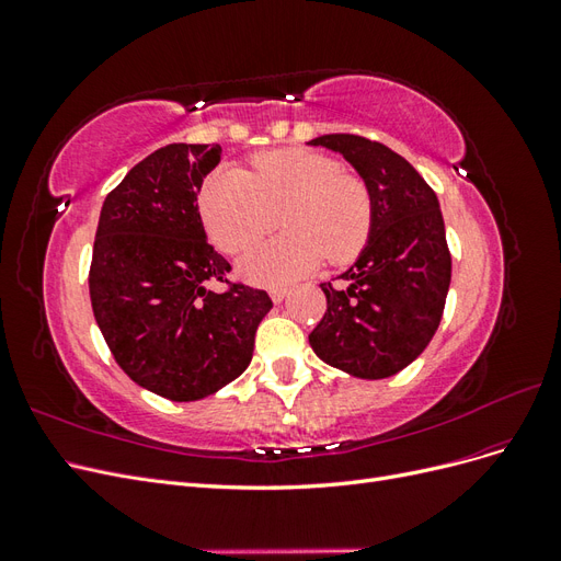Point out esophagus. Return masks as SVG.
Returning <instances> with one entry per match:
<instances>
[{
    "label": "esophagus",
    "instance_id": "obj_1",
    "mask_svg": "<svg viewBox=\"0 0 561 561\" xmlns=\"http://www.w3.org/2000/svg\"><path fill=\"white\" fill-rule=\"evenodd\" d=\"M287 297V287H271V299L280 304Z\"/></svg>",
    "mask_w": 561,
    "mask_h": 561
}]
</instances>
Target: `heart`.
Returning a JSON list of instances; mask_svg holds the SVG:
<instances>
[{
  "label": "heart",
  "instance_id": "1",
  "mask_svg": "<svg viewBox=\"0 0 561 561\" xmlns=\"http://www.w3.org/2000/svg\"><path fill=\"white\" fill-rule=\"evenodd\" d=\"M203 222L225 252L257 243L283 217L285 233L252 250L243 268L260 283L283 285L358 252L371 227L367 182L332 157L307 149H276L252 159V171L225 168L201 194Z\"/></svg>",
  "mask_w": 561,
  "mask_h": 561
}]
</instances>
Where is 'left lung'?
Wrapping results in <instances>:
<instances>
[{"label": "left lung", "instance_id": "8db88e82", "mask_svg": "<svg viewBox=\"0 0 561 561\" xmlns=\"http://www.w3.org/2000/svg\"><path fill=\"white\" fill-rule=\"evenodd\" d=\"M342 154L371 194L360 257L322 283L328 311L309 334L320 360L360 379H386L416 360L443 320L451 280L445 219L431 184L381 142L351 133L311 140Z\"/></svg>", "mask_w": 561, "mask_h": 561}]
</instances>
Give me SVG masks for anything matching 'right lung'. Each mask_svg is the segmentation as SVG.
Here are the masks:
<instances>
[{"label": "right lung", "instance_id": "obj_1", "mask_svg": "<svg viewBox=\"0 0 561 561\" xmlns=\"http://www.w3.org/2000/svg\"><path fill=\"white\" fill-rule=\"evenodd\" d=\"M219 145H165L107 194L89 271L91 307L116 365L151 393L192 402L241 377L266 290L227 278L208 241L198 192ZM208 282L226 290L213 294Z\"/></svg>", "mask_w": 561, "mask_h": 561}]
</instances>
